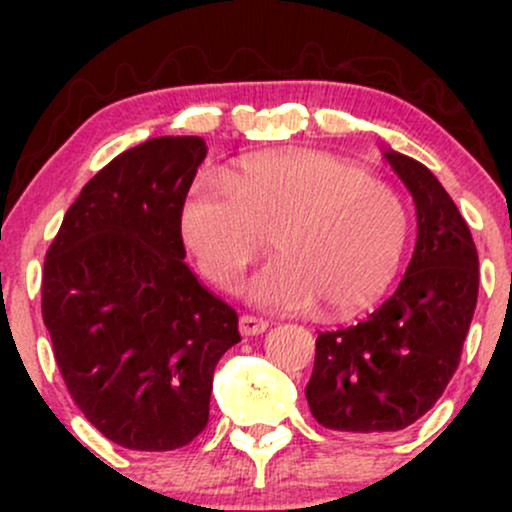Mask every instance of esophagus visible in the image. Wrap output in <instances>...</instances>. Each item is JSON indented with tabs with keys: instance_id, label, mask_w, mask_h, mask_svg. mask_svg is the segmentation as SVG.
Here are the masks:
<instances>
[{
	"instance_id": "esophagus-1",
	"label": "esophagus",
	"mask_w": 512,
	"mask_h": 512,
	"mask_svg": "<svg viewBox=\"0 0 512 512\" xmlns=\"http://www.w3.org/2000/svg\"><path fill=\"white\" fill-rule=\"evenodd\" d=\"M267 327L269 322L262 320V317H255V315L240 317V334H243V337H255V334H262Z\"/></svg>"
}]
</instances>
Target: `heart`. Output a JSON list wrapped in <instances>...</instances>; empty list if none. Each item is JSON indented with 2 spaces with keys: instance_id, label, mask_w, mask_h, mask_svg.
I'll return each instance as SVG.
<instances>
[{
  "instance_id": "obj_1",
  "label": "heart",
  "mask_w": 512,
  "mask_h": 512,
  "mask_svg": "<svg viewBox=\"0 0 512 512\" xmlns=\"http://www.w3.org/2000/svg\"><path fill=\"white\" fill-rule=\"evenodd\" d=\"M180 228L199 269L236 291L269 238L279 257L250 284L267 308L346 315L390 289L409 240L402 197L346 158L298 151L204 175L185 197Z\"/></svg>"
}]
</instances>
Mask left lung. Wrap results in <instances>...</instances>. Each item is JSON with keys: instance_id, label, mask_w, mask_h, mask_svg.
<instances>
[{"instance_id": "1", "label": "left lung", "mask_w": 512, "mask_h": 512, "mask_svg": "<svg viewBox=\"0 0 512 512\" xmlns=\"http://www.w3.org/2000/svg\"><path fill=\"white\" fill-rule=\"evenodd\" d=\"M385 158L414 197V255L375 313L317 334L305 387L317 424L356 436L402 431L438 402L460 366L479 293L477 245L445 187L414 158Z\"/></svg>"}]
</instances>
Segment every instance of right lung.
Returning <instances> with one entry per match:
<instances>
[{
  "mask_svg": "<svg viewBox=\"0 0 512 512\" xmlns=\"http://www.w3.org/2000/svg\"><path fill=\"white\" fill-rule=\"evenodd\" d=\"M207 144L156 137L86 182L43 267V322L64 385L105 438L161 452L209 421L238 313L185 264L180 211Z\"/></svg>",
  "mask_w": 512,
  "mask_h": 512,
  "instance_id": "obj_1",
  "label": "right lung"
}]
</instances>
